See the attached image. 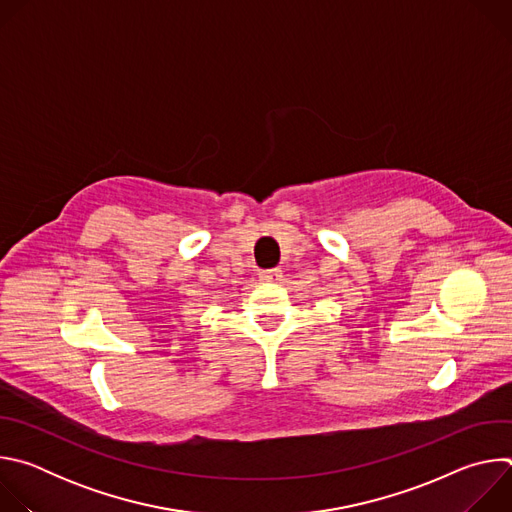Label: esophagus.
Returning a JSON list of instances; mask_svg holds the SVG:
<instances>
[{"label":"esophagus","mask_w":512,"mask_h":512,"mask_svg":"<svg viewBox=\"0 0 512 512\" xmlns=\"http://www.w3.org/2000/svg\"><path fill=\"white\" fill-rule=\"evenodd\" d=\"M281 277H283L281 269H263V271H259L261 281H279Z\"/></svg>","instance_id":"1"}]
</instances>
